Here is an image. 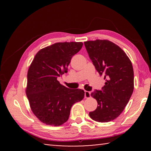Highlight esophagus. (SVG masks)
<instances>
[{"label": "esophagus", "instance_id": "34e87169", "mask_svg": "<svg viewBox=\"0 0 151 151\" xmlns=\"http://www.w3.org/2000/svg\"><path fill=\"white\" fill-rule=\"evenodd\" d=\"M91 92H89V91H85V98H86V99H88V98H90L91 97Z\"/></svg>", "mask_w": 151, "mask_h": 151}]
</instances>
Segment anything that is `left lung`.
Returning a JSON list of instances; mask_svg holds the SVG:
<instances>
[{
	"mask_svg": "<svg viewBox=\"0 0 151 151\" xmlns=\"http://www.w3.org/2000/svg\"><path fill=\"white\" fill-rule=\"evenodd\" d=\"M84 43L96 70L106 81L102 91L95 90L91 94L98 106L89 116L96 122L113 121L123 111L133 92L132 63L123 50L108 40Z\"/></svg>",
	"mask_w": 151,
	"mask_h": 151,
	"instance_id": "obj_1",
	"label": "left lung"
}]
</instances>
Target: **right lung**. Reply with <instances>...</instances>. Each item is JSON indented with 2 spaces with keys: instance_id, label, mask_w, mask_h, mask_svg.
I'll list each match as a JSON object with an SVG mask.
<instances>
[{
  "instance_id": "1",
  "label": "right lung",
  "mask_w": 151,
  "mask_h": 151,
  "mask_svg": "<svg viewBox=\"0 0 151 151\" xmlns=\"http://www.w3.org/2000/svg\"><path fill=\"white\" fill-rule=\"evenodd\" d=\"M81 42L55 43L40 50L27 73L26 94L30 109L43 123L60 126L68 121L70 109L85 96L82 89H70L57 78L67 73L68 66L81 49Z\"/></svg>"
}]
</instances>
